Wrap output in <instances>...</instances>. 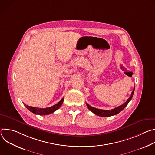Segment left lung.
Returning a JSON list of instances; mask_svg holds the SVG:
<instances>
[{
    "label": "left lung",
    "mask_w": 155,
    "mask_h": 155,
    "mask_svg": "<svg viewBox=\"0 0 155 155\" xmlns=\"http://www.w3.org/2000/svg\"><path fill=\"white\" fill-rule=\"evenodd\" d=\"M134 90H135V87H134V90H133V91H132L130 97L128 98V99L126 101V102H124L123 104L118 106V107H116L114 109H112L111 110H105L98 109V108H94V107H93L90 106L89 104H86V105H87V108H89L90 111H91L95 115H98L99 117H111V116H113V115H115L119 114L120 112H121L122 110L127 106L129 102L131 100L132 96H133V94H134Z\"/></svg>",
    "instance_id": "obj_1"
}]
</instances>
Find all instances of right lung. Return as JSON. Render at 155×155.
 <instances>
[{"instance_id":"add662e5","label":"right lung","mask_w":155,"mask_h":155,"mask_svg":"<svg viewBox=\"0 0 155 155\" xmlns=\"http://www.w3.org/2000/svg\"><path fill=\"white\" fill-rule=\"evenodd\" d=\"M64 101V97L56 104H55L54 105H53L50 107H47L45 108H36L34 107H31L29 105H26V104H25V105L26 107V108L31 111V112H32L33 114H35V115H49L51 114L53 112H54L56 110H57L62 104Z\"/></svg>"}]
</instances>
